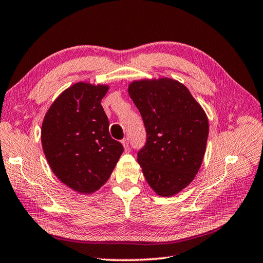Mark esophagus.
<instances>
[{
	"instance_id": "obj_1",
	"label": "esophagus",
	"mask_w": 263,
	"mask_h": 263,
	"mask_svg": "<svg viewBox=\"0 0 263 263\" xmlns=\"http://www.w3.org/2000/svg\"><path fill=\"white\" fill-rule=\"evenodd\" d=\"M122 145H123L125 151L129 150V140H127V139H123V140H122Z\"/></svg>"
}]
</instances>
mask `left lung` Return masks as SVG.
<instances>
[{"mask_svg": "<svg viewBox=\"0 0 263 263\" xmlns=\"http://www.w3.org/2000/svg\"><path fill=\"white\" fill-rule=\"evenodd\" d=\"M127 92L142 116L146 143L138 162L151 189L172 197L189 185L204 158L209 120L187 87L170 78L134 80Z\"/></svg>", "mask_w": 263, "mask_h": 263, "instance_id": "obj_1", "label": "left lung"}]
</instances>
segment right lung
<instances>
[{
	"label": "right lung",
	"mask_w": 263,
	"mask_h": 263,
	"mask_svg": "<svg viewBox=\"0 0 263 263\" xmlns=\"http://www.w3.org/2000/svg\"><path fill=\"white\" fill-rule=\"evenodd\" d=\"M109 84L77 82L46 111L41 142L54 176L78 193L98 191L116 167L123 146L109 133L101 101Z\"/></svg>",
	"instance_id": "obj_1"
}]
</instances>
